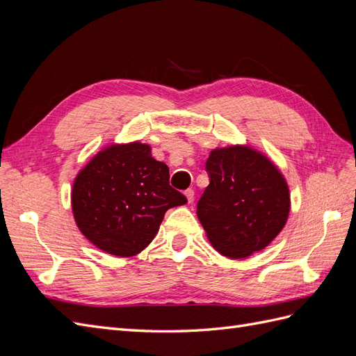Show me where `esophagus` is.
<instances>
[{
    "label": "esophagus",
    "mask_w": 356,
    "mask_h": 356,
    "mask_svg": "<svg viewBox=\"0 0 356 356\" xmlns=\"http://www.w3.org/2000/svg\"><path fill=\"white\" fill-rule=\"evenodd\" d=\"M184 195H186L188 203H191L193 200H195V190H193V188H187V190L184 191Z\"/></svg>",
    "instance_id": "34e87169"
}]
</instances>
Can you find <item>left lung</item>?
I'll list each match as a JSON object with an SVG mask.
<instances>
[{"label": "left lung", "mask_w": 356, "mask_h": 356, "mask_svg": "<svg viewBox=\"0 0 356 356\" xmlns=\"http://www.w3.org/2000/svg\"><path fill=\"white\" fill-rule=\"evenodd\" d=\"M204 169L209 186L197 202V217L215 250L245 258L266 248L289 212V191L279 170L248 147L213 149Z\"/></svg>", "instance_id": "left-lung-1"}]
</instances>
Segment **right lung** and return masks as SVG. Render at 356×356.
I'll list each match as a JSON object with an SVG mask.
<instances>
[{
    "label": "right lung",
    "mask_w": 356,
    "mask_h": 356,
    "mask_svg": "<svg viewBox=\"0 0 356 356\" xmlns=\"http://www.w3.org/2000/svg\"><path fill=\"white\" fill-rule=\"evenodd\" d=\"M187 203L169 186V168L145 144L113 145L74 181L72 211L81 233L99 250L131 257L154 239L165 212Z\"/></svg>",
    "instance_id": "1"
}]
</instances>
